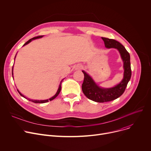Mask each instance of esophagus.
<instances>
[{
    "label": "esophagus",
    "mask_w": 151,
    "mask_h": 151,
    "mask_svg": "<svg viewBox=\"0 0 151 151\" xmlns=\"http://www.w3.org/2000/svg\"><path fill=\"white\" fill-rule=\"evenodd\" d=\"M82 68V67L81 65H77L75 68V69L76 70H81Z\"/></svg>",
    "instance_id": "34e87169"
}]
</instances>
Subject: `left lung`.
<instances>
[{
  "mask_svg": "<svg viewBox=\"0 0 151 151\" xmlns=\"http://www.w3.org/2000/svg\"><path fill=\"white\" fill-rule=\"evenodd\" d=\"M106 48H115L121 55L123 61L124 76L122 81L111 88H103L99 86L87 72L82 70L84 80L82 85V90L88 99L99 103L110 101L120 97L124 92L128 82L132 76L130 54L120 43L114 39L101 37Z\"/></svg>",
  "mask_w": 151,
  "mask_h": 151,
  "instance_id": "left-lung-1",
  "label": "left lung"
}]
</instances>
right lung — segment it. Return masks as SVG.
<instances>
[{"instance_id": "add662e5", "label": "right lung", "mask_w": 151, "mask_h": 151, "mask_svg": "<svg viewBox=\"0 0 151 151\" xmlns=\"http://www.w3.org/2000/svg\"><path fill=\"white\" fill-rule=\"evenodd\" d=\"M43 36H36V37H33V38L30 39V40H29L27 42H26L25 43V44L23 45V47H24V46H25V45H27L28 44H29V43H30V42H32L33 40H35V39H36L41 38V37H42ZM16 55H17V54H16ZM15 57H16V55H15ZM15 58H14V60H15ZM13 68H14V65H13L12 69V78H14V76H13ZM63 79L61 81L60 83V85H59L58 88V90H57V91L56 94H55L53 97H52L51 98H50V99H47V100H32V99H29L26 98L24 95H23L22 94H21V93L19 91V90H17V91H18V92L19 93V94L21 96L23 97H24L25 99H28L29 101H32V102H33V103H47V102H48L49 101H51V100H53V99H54L55 97H57V96L59 94V93H60V91H61V85L62 81H63V79Z\"/></svg>"}]
</instances>
